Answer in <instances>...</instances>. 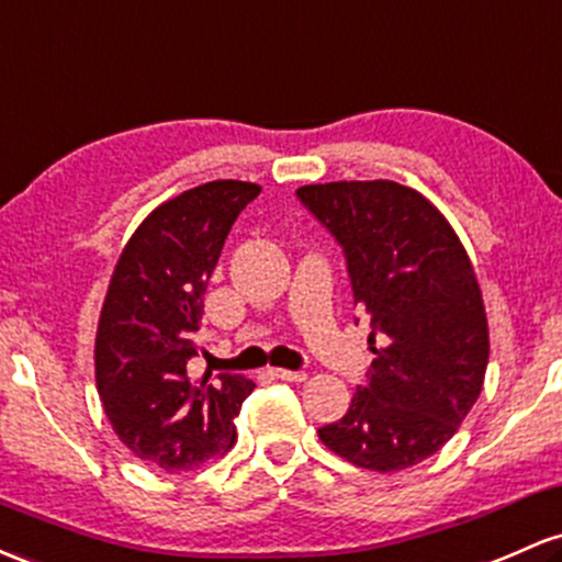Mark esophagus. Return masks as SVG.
Instances as JSON below:
<instances>
[{"label":"esophagus","mask_w":562,"mask_h":562,"mask_svg":"<svg viewBox=\"0 0 562 562\" xmlns=\"http://www.w3.org/2000/svg\"><path fill=\"white\" fill-rule=\"evenodd\" d=\"M271 375L280 381H306V373L304 371H285V368H274Z\"/></svg>","instance_id":"obj_1"}]
</instances>
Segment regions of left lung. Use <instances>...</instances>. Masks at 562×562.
Instances as JSON below:
<instances>
[{"instance_id":"obj_1","label":"left lung","mask_w":562,"mask_h":562,"mask_svg":"<svg viewBox=\"0 0 562 562\" xmlns=\"http://www.w3.org/2000/svg\"><path fill=\"white\" fill-rule=\"evenodd\" d=\"M295 196L341 245L375 355L319 440L362 470H408L451 440L483 390L488 319L470 256L427 196L394 181L312 183Z\"/></svg>"}]
</instances>
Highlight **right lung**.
I'll return each instance as SVG.
<instances>
[{
  "instance_id": "right-lung-1",
  "label": "right lung",
  "mask_w": 562,
  "mask_h": 562,
  "mask_svg": "<svg viewBox=\"0 0 562 562\" xmlns=\"http://www.w3.org/2000/svg\"><path fill=\"white\" fill-rule=\"evenodd\" d=\"M261 187L211 181L159 205L111 274L95 336V384L116 437L146 464L191 470L237 440L256 390L245 375L191 379L205 291L237 215Z\"/></svg>"
}]
</instances>
